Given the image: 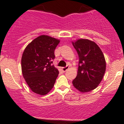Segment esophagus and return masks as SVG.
Returning <instances> with one entry per match:
<instances>
[{
  "mask_svg": "<svg viewBox=\"0 0 124 124\" xmlns=\"http://www.w3.org/2000/svg\"><path fill=\"white\" fill-rule=\"evenodd\" d=\"M68 68H69V67H63V68H62V70L63 72H65L66 71H67V70H68Z\"/></svg>",
  "mask_w": 124,
  "mask_h": 124,
  "instance_id": "34e87169",
  "label": "esophagus"
}]
</instances>
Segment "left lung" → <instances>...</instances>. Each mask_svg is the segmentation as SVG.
Here are the masks:
<instances>
[{
    "label": "left lung",
    "mask_w": 124,
    "mask_h": 124,
    "mask_svg": "<svg viewBox=\"0 0 124 124\" xmlns=\"http://www.w3.org/2000/svg\"><path fill=\"white\" fill-rule=\"evenodd\" d=\"M79 57L77 77L72 81L75 88L87 92L97 88L104 75L106 63L99 46L87 39L72 41Z\"/></svg>",
    "instance_id": "1"
}]
</instances>
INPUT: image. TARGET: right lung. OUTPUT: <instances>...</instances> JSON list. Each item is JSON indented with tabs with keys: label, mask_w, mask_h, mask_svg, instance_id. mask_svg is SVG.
<instances>
[{
	"label": "right lung",
	"mask_w": 124,
	"mask_h": 124,
	"mask_svg": "<svg viewBox=\"0 0 124 124\" xmlns=\"http://www.w3.org/2000/svg\"><path fill=\"white\" fill-rule=\"evenodd\" d=\"M59 42V39L42 35L30 42L24 50L22 74L27 85L35 93L45 95L54 86L59 71L52 63L54 50Z\"/></svg>",
	"instance_id": "obj_1"
}]
</instances>
